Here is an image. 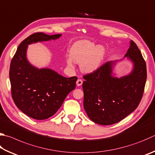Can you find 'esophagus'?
Instances as JSON below:
<instances>
[{"mask_svg":"<svg viewBox=\"0 0 155 155\" xmlns=\"http://www.w3.org/2000/svg\"><path fill=\"white\" fill-rule=\"evenodd\" d=\"M77 83V85L78 87H79V86H81L83 84V81L81 80V79H78L77 81V83Z\"/></svg>","mask_w":155,"mask_h":155,"instance_id":"obj_1","label":"esophagus"}]
</instances>
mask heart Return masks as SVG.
I'll list each match as a JSON object with an SVG mask.
<instances>
[{
  "label": "heart",
  "mask_w": 155,
  "mask_h": 155,
  "mask_svg": "<svg viewBox=\"0 0 155 155\" xmlns=\"http://www.w3.org/2000/svg\"><path fill=\"white\" fill-rule=\"evenodd\" d=\"M106 55L103 45H96L89 41H77L70 49V56L66 58V64L73 68L74 62L81 64V70L85 73H92L100 68Z\"/></svg>",
  "instance_id": "heart-1"
}]
</instances>
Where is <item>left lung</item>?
<instances>
[{
  "mask_svg": "<svg viewBox=\"0 0 155 155\" xmlns=\"http://www.w3.org/2000/svg\"><path fill=\"white\" fill-rule=\"evenodd\" d=\"M124 58L133 64L129 74L120 77L113 73L117 61H110L83 77V107L92 121L103 125L123 120L138 106L146 81V66L136 44L130 46Z\"/></svg>",
  "mask_w": 155,
  "mask_h": 155,
  "instance_id": "left-lung-1",
  "label": "left lung"
}]
</instances>
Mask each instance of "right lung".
<instances>
[{"instance_id": "obj_1", "label": "right lung", "mask_w": 155, "mask_h": 155, "mask_svg": "<svg viewBox=\"0 0 155 155\" xmlns=\"http://www.w3.org/2000/svg\"><path fill=\"white\" fill-rule=\"evenodd\" d=\"M61 36L33 34L21 42L11 60L9 78L13 100L21 112L32 119L44 120L52 117L76 87L77 77L66 78L50 68L39 69L27 59L29 45L56 40Z\"/></svg>"}]
</instances>
